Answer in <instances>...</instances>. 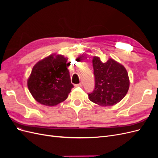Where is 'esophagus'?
<instances>
[{
  "label": "esophagus",
  "mask_w": 158,
  "mask_h": 158,
  "mask_svg": "<svg viewBox=\"0 0 158 158\" xmlns=\"http://www.w3.org/2000/svg\"><path fill=\"white\" fill-rule=\"evenodd\" d=\"M74 86H75V87H82V83L80 82V83L78 84H75Z\"/></svg>",
  "instance_id": "esophagus-1"
}]
</instances>
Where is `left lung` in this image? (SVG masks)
<instances>
[{"instance_id":"obj_1","label":"left lung","mask_w":158,"mask_h":158,"mask_svg":"<svg viewBox=\"0 0 158 158\" xmlns=\"http://www.w3.org/2000/svg\"><path fill=\"white\" fill-rule=\"evenodd\" d=\"M92 63L95 84L93 92L88 94L90 101L104 107L120 102L130 86L125 66L111 58L103 63L96 56L93 57Z\"/></svg>"}]
</instances>
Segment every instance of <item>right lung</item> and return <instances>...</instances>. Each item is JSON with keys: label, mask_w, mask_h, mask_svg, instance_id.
I'll return each mask as SVG.
<instances>
[{"label": "right lung", "mask_w": 158, "mask_h": 158, "mask_svg": "<svg viewBox=\"0 0 158 158\" xmlns=\"http://www.w3.org/2000/svg\"><path fill=\"white\" fill-rule=\"evenodd\" d=\"M68 58L56 53L38 61L27 79V88L35 101L55 106L64 102L74 86L67 69Z\"/></svg>", "instance_id": "1"}]
</instances>
